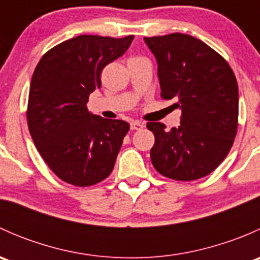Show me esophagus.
I'll list each match as a JSON object with an SVG mask.
<instances>
[{
	"label": "esophagus",
	"mask_w": 260,
	"mask_h": 260,
	"mask_svg": "<svg viewBox=\"0 0 260 260\" xmlns=\"http://www.w3.org/2000/svg\"><path fill=\"white\" fill-rule=\"evenodd\" d=\"M142 128H143V124L141 122H137V120L131 122V129L132 131H138V129H142Z\"/></svg>",
	"instance_id": "34e87169"
}]
</instances>
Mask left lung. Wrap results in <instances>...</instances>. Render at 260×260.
<instances>
[{"label": "left lung", "instance_id": "1", "mask_svg": "<svg viewBox=\"0 0 260 260\" xmlns=\"http://www.w3.org/2000/svg\"><path fill=\"white\" fill-rule=\"evenodd\" d=\"M158 64L161 96L177 99L181 125L166 131L148 122L154 135L151 161L165 177L193 181L211 174L229 153L238 131V83L226 60L186 34L145 38Z\"/></svg>", "mask_w": 260, "mask_h": 260}]
</instances>
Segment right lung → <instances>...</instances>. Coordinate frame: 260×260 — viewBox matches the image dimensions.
<instances>
[{"label":"right lung","instance_id":"obj_1","mask_svg":"<svg viewBox=\"0 0 260 260\" xmlns=\"http://www.w3.org/2000/svg\"><path fill=\"white\" fill-rule=\"evenodd\" d=\"M135 36L80 35L50 49L30 84L27 125L49 169L70 185L86 187L111 175L129 131L120 119L88 112L106 65L122 56Z\"/></svg>","mask_w":260,"mask_h":260}]
</instances>
